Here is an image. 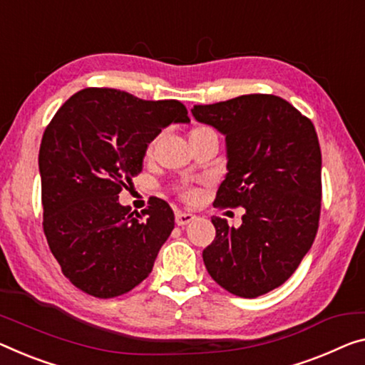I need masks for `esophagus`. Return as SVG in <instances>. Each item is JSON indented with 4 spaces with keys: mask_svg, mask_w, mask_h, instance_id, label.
Masks as SVG:
<instances>
[{
    "mask_svg": "<svg viewBox=\"0 0 365 365\" xmlns=\"http://www.w3.org/2000/svg\"><path fill=\"white\" fill-rule=\"evenodd\" d=\"M195 220V215L194 214H190V212H178L176 214V223L179 227H184V225H187V223H190V222H194Z\"/></svg>",
    "mask_w": 365,
    "mask_h": 365,
    "instance_id": "obj_1",
    "label": "esophagus"
}]
</instances>
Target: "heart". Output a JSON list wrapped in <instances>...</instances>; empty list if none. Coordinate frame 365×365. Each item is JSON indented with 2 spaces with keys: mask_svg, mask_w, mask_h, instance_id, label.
<instances>
[{
  "mask_svg": "<svg viewBox=\"0 0 365 365\" xmlns=\"http://www.w3.org/2000/svg\"><path fill=\"white\" fill-rule=\"evenodd\" d=\"M186 195H187V197H194V195H195V192H194V190H187V192H186Z\"/></svg>",
  "mask_w": 365,
  "mask_h": 365,
  "instance_id": "1",
  "label": "heart"
}]
</instances>
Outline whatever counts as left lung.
Masks as SVG:
<instances>
[{
	"label": "left lung",
	"mask_w": 365,
	"mask_h": 365,
	"mask_svg": "<svg viewBox=\"0 0 365 365\" xmlns=\"http://www.w3.org/2000/svg\"><path fill=\"white\" fill-rule=\"evenodd\" d=\"M194 119L225 137L227 175L215 204L243 207L240 227L212 218L202 253L218 285L255 299L282 285L315 240L322 207V151L312 120L272 94L194 106Z\"/></svg>",
	"instance_id": "1"
}]
</instances>
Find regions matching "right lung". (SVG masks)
I'll return each instance as SVG.
<instances>
[{"mask_svg": "<svg viewBox=\"0 0 365 365\" xmlns=\"http://www.w3.org/2000/svg\"><path fill=\"white\" fill-rule=\"evenodd\" d=\"M175 99L145 101L86 88L61 106L38 151L43 232L61 272L89 295L110 299L148 277L175 228L165 200L142 217L119 192L143 170L148 143L171 124H189Z\"/></svg>", "mask_w": 365, "mask_h": 365, "instance_id": "add662e5", "label": "right lung"}]
</instances>
